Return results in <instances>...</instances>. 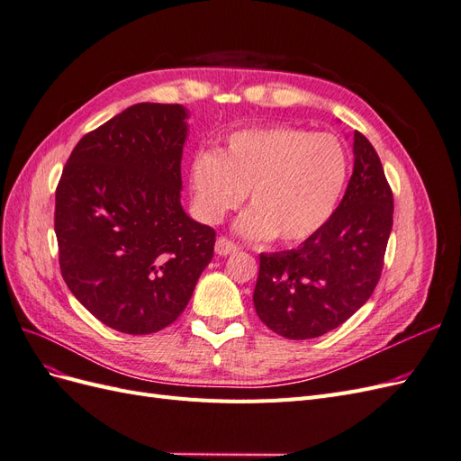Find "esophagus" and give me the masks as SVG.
<instances>
[{
	"instance_id": "1",
	"label": "esophagus",
	"mask_w": 461,
	"mask_h": 461,
	"mask_svg": "<svg viewBox=\"0 0 461 461\" xmlns=\"http://www.w3.org/2000/svg\"><path fill=\"white\" fill-rule=\"evenodd\" d=\"M215 252L219 256H230V254L239 252V246H236L232 240H229L227 236H219L215 242Z\"/></svg>"
}]
</instances>
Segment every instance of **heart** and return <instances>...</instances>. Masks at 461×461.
I'll return each instance as SVG.
<instances>
[{
  "label": "heart",
  "mask_w": 461,
  "mask_h": 461,
  "mask_svg": "<svg viewBox=\"0 0 461 461\" xmlns=\"http://www.w3.org/2000/svg\"><path fill=\"white\" fill-rule=\"evenodd\" d=\"M348 153L337 136L271 124L232 132L217 151H198L190 165L194 202L207 222L254 207L236 222L244 236L281 244L305 242L327 225L348 180Z\"/></svg>",
  "instance_id": "obj_1"
}]
</instances>
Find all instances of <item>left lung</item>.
I'll use <instances>...</instances> for the list:
<instances>
[{
    "label": "left lung",
    "mask_w": 461,
    "mask_h": 461,
    "mask_svg": "<svg viewBox=\"0 0 461 461\" xmlns=\"http://www.w3.org/2000/svg\"><path fill=\"white\" fill-rule=\"evenodd\" d=\"M394 200L375 148L354 132V173L327 225L294 249L259 256L258 317L290 340L340 327L379 283Z\"/></svg>",
    "instance_id": "1"
}]
</instances>
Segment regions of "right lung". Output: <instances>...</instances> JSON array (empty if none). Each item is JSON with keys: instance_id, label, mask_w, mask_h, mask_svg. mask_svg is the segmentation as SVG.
<instances>
[{"instance_id": "add662e5", "label": "right lung", "mask_w": 461, "mask_h": 461, "mask_svg": "<svg viewBox=\"0 0 461 461\" xmlns=\"http://www.w3.org/2000/svg\"><path fill=\"white\" fill-rule=\"evenodd\" d=\"M178 104H136L80 138L55 190L68 290L104 325L149 334L185 312L215 230L180 205L188 136Z\"/></svg>"}]
</instances>
